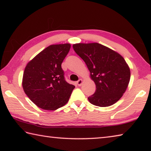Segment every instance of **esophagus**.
<instances>
[{"mask_svg":"<svg viewBox=\"0 0 151 151\" xmlns=\"http://www.w3.org/2000/svg\"><path fill=\"white\" fill-rule=\"evenodd\" d=\"M76 83H77V85H78V86H81V85L82 83H83V80L79 79L77 82H76Z\"/></svg>","mask_w":151,"mask_h":151,"instance_id":"obj_1","label":"esophagus"}]
</instances>
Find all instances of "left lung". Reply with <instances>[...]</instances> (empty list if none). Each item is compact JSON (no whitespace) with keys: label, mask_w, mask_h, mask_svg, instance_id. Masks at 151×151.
<instances>
[{"label":"left lung","mask_w":151,"mask_h":151,"mask_svg":"<svg viewBox=\"0 0 151 151\" xmlns=\"http://www.w3.org/2000/svg\"><path fill=\"white\" fill-rule=\"evenodd\" d=\"M73 47L85 62L96 85L95 93L88 98L89 102L100 107L115 104L125 92L131 76L124 58L98 42L76 43Z\"/></svg>","instance_id":"obj_1"}]
</instances>
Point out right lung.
<instances>
[{"label":"right lung","mask_w":151,"mask_h":151,"mask_svg":"<svg viewBox=\"0 0 151 151\" xmlns=\"http://www.w3.org/2000/svg\"><path fill=\"white\" fill-rule=\"evenodd\" d=\"M70 44L51 45L27 64L22 87L27 96L38 107L55 111L68 102L75 85L64 80L62 63Z\"/></svg>","instance_id":"add662e5"}]
</instances>
